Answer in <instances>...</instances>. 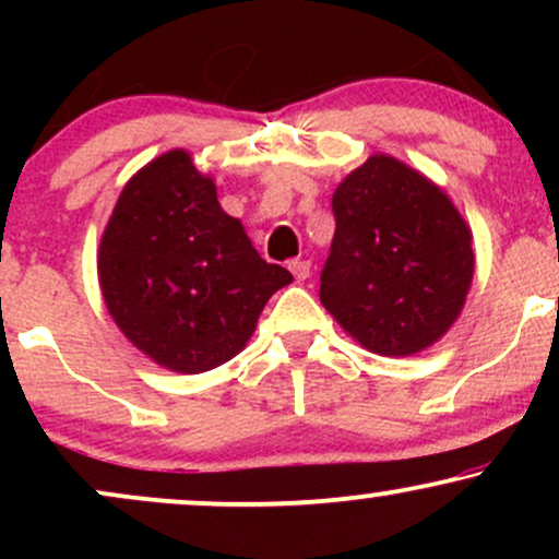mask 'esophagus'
Wrapping results in <instances>:
<instances>
[{
  "label": "esophagus",
  "instance_id": "esophagus-1",
  "mask_svg": "<svg viewBox=\"0 0 559 559\" xmlns=\"http://www.w3.org/2000/svg\"><path fill=\"white\" fill-rule=\"evenodd\" d=\"M310 267H312L310 260H292V262H288V271L294 273V278H297V281L310 278Z\"/></svg>",
  "mask_w": 559,
  "mask_h": 559
}]
</instances>
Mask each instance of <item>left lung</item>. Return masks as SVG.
<instances>
[{"label":"left lung","instance_id":"obj_1","mask_svg":"<svg viewBox=\"0 0 559 559\" xmlns=\"http://www.w3.org/2000/svg\"><path fill=\"white\" fill-rule=\"evenodd\" d=\"M336 234L320 301L368 352L409 357L463 312L476 271L473 230L441 186L370 155L333 191Z\"/></svg>","mask_w":559,"mask_h":559}]
</instances>
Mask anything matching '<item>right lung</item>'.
I'll list each match as a JSON object with an SVG mask.
<instances>
[{
  "mask_svg": "<svg viewBox=\"0 0 559 559\" xmlns=\"http://www.w3.org/2000/svg\"><path fill=\"white\" fill-rule=\"evenodd\" d=\"M96 275L115 325L173 373H204L239 355L267 299L294 281L223 213L215 181L186 150L155 157L123 186Z\"/></svg>",
  "mask_w": 559,
  "mask_h": 559,
  "instance_id": "add662e5",
  "label": "right lung"
}]
</instances>
